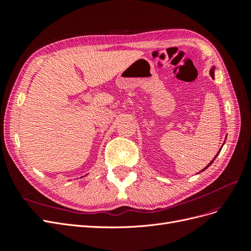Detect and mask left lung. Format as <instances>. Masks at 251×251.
Masks as SVG:
<instances>
[{"label":"left lung","instance_id":"left-lung-1","mask_svg":"<svg viewBox=\"0 0 251 251\" xmlns=\"http://www.w3.org/2000/svg\"><path fill=\"white\" fill-rule=\"evenodd\" d=\"M209 74H210V76H211V78H212V79H214V78H215V66H212V67H211V69H210V71H209ZM224 142H225V141H224ZM223 144H224V143H223ZM222 147H223V146H222ZM220 151H221V149H220ZM220 151H218V154H219V153H220ZM218 154H217V155H216V157H215V158H214V159H212V160H211V161H210V162H209V163H208V164H207V165H206V166H205V168H204V169H203V170H202V171H201V172H203V171H205V170H206V169H207V168H208V166H210V164H211V163H212V162H214V160H215V159H216V158H217V156H218Z\"/></svg>","mask_w":251,"mask_h":251}]
</instances>
